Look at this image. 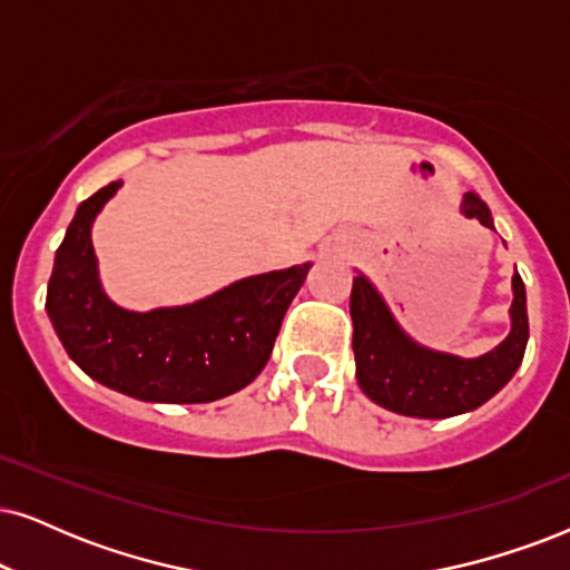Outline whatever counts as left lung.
Instances as JSON below:
<instances>
[{"mask_svg": "<svg viewBox=\"0 0 570 570\" xmlns=\"http://www.w3.org/2000/svg\"><path fill=\"white\" fill-rule=\"evenodd\" d=\"M460 213L494 232L492 213L479 194L468 191ZM350 315L360 389L376 405L410 417H452L481 407L513 379L529 342L525 286L518 271L513 273L510 334L479 357L436 352L410 338L363 273L352 281Z\"/></svg>", "mask_w": 570, "mask_h": 570, "instance_id": "8db88e82", "label": "left lung"}]
</instances>
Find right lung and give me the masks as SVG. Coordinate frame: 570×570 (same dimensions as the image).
Instances as JSON below:
<instances>
[{"label":"right lung","mask_w":570,"mask_h":570,"mask_svg":"<svg viewBox=\"0 0 570 570\" xmlns=\"http://www.w3.org/2000/svg\"><path fill=\"white\" fill-rule=\"evenodd\" d=\"M120 186L78 205L55 255L47 315L65 352L86 376L141 402L197 405L239 392L268 363L309 263L239 278L189 305H115L99 281L91 226Z\"/></svg>","instance_id":"add662e5"}]
</instances>
